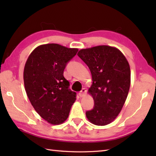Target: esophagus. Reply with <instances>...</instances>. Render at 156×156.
<instances>
[{"label": "esophagus", "instance_id": "34e87169", "mask_svg": "<svg viewBox=\"0 0 156 156\" xmlns=\"http://www.w3.org/2000/svg\"><path fill=\"white\" fill-rule=\"evenodd\" d=\"M87 94V90H86V88H82V90L79 92V95H80V97H83Z\"/></svg>", "mask_w": 156, "mask_h": 156}]
</instances>
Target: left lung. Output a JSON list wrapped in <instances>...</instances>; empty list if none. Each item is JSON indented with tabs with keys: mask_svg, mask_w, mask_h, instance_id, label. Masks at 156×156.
Here are the masks:
<instances>
[{
	"mask_svg": "<svg viewBox=\"0 0 156 156\" xmlns=\"http://www.w3.org/2000/svg\"><path fill=\"white\" fill-rule=\"evenodd\" d=\"M78 55L90 69L92 83L88 89L94 107L86 116L91 123L104 126L120 113L129 93L131 70L127 59L119 49L98 45L82 49Z\"/></svg>",
	"mask_w": 156,
	"mask_h": 156,
	"instance_id": "left-lung-1",
	"label": "left lung"
}]
</instances>
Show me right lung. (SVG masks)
I'll use <instances>...</instances> for the list:
<instances>
[{
	"label": "right lung",
	"mask_w": 156,
	"mask_h": 156,
	"mask_svg": "<svg viewBox=\"0 0 156 156\" xmlns=\"http://www.w3.org/2000/svg\"><path fill=\"white\" fill-rule=\"evenodd\" d=\"M78 51L57 44L41 45L25 63L23 80L29 101L40 117L51 125H60L68 119L76 99L64 70Z\"/></svg>",
	"instance_id": "1"
}]
</instances>
